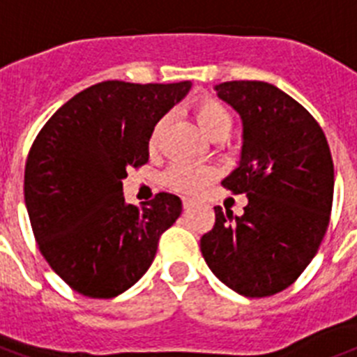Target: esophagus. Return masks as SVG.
Instances as JSON below:
<instances>
[{"mask_svg":"<svg viewBox=\"0 0 357 357\" xmlns=\"http://www.w3.org/2000/svg\"><path fill=\"white\" fill-rule=\"evenodd\" d=\"M194 203H196V202H194L192 197H183V208H185V211H188V208H190Z\"/></svg>","mask_w":357,"mask_h":357,"instance_id":"esophagus-1","label":"esophagus"}]
</instances>
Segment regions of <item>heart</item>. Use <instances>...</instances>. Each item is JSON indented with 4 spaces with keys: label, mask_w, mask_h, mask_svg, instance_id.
I'll return each instance as SVG.
<instances>
[{
    "label": "heart",
    "mask_w": 357,
    "mask_h": 357,
    "mask_svg": "<svg viewBox=\"0 0 357 357\" xmlns=\"http://www.w3.org/2000/svg\"><path fill=\"white\" fill-rule=\"evenodd\" d=\"M194 118L197 125L202 127L206 136L214 139V142H223L225 137H229L232 130V114L225 107L221 101L214 98H203L194 105ZM165 127V119H160L152 128L151 142L149 145L154 149L158 145V139L161 136V130ZM215 176V170L212 167L199 163H174L167 172H165V183L170 188L178 190V192H194L203 185L208 183Z\"/></svg>",
    "instance_id": "b5f03b06"
}]
</instances>
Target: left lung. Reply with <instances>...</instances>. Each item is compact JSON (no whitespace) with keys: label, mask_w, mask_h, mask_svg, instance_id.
<instances>
[{"label":"left lung","mask_w":357,"mask_h":357,"mask_svg":"<svg viewBox=\"0 0 357 357\" xmlns=\"http://www.w3.org/2000/svg\"><path fill=\"white\" fill-rule=\"evenodd\" d=\"M215 94L239 114V163L221 181L248 199L243 215L214 206L202 254L221 283L245 298L285 290L316 256L328 227L334 165L316 119L265 82H225Z\"/></svg>","instance_id":"1"}]
</instances>
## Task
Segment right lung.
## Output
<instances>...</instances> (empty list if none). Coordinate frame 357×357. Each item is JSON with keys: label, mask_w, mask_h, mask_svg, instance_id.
Returning <instances> with one entry per match:
<instances>
[{"label": "right lung", "mask_w": 357, "mask_h": 357, "mask_svg": "<svg viewBox=\"0 0 357 357\" xmlns=\"http://www.w3.org/2000/svg\"><path fill=\"white\" fill-rule=\"evenodd\" d=\"M192 83L103 82L56 110L25 165V205L52 271L79 294H123L152 265L158 241L181 214L160 192L146 206L125 202L128 167L149 161L152 128Z\"/></svg>", "instance_id": "right-lung-1"}]
</instances>
